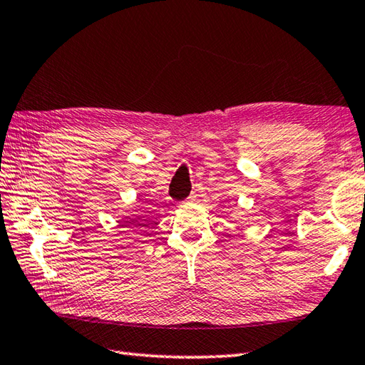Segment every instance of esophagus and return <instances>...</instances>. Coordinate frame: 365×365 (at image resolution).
<instances>
[{
  "instance_id": "1",
  "label": "esophagus",
  "mask_w": 365,
  "mask_h": 365,
  "mask_svg": "<svg viewBox=\"0 0 365 365\" xmlns=\"http://www.w3.org/2000/svg\"><path fill=\"white\" fill-rule=\"evenodd\" d=\"M187 200L190 201V203H193V201H195V200H197V192H195V190H193V192L190 193V197H189Z\"/></svg>"
}]
</instances>
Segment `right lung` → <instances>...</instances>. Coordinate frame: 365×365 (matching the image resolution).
<instances>
[{
    "label": "right lung",
    "mask_w": 365,
    "mask_h": 365,
    "mask_svg": "<svg viewBox=\"0 0 365 365\" xmlns=\"http://www.w3.org/2000/svg\"><path fill=\"white\" fill-rule=\"evenodd\" d=\"M129 225H131V222H129Z\"/></svg>",
    "instance_id": "right-lung-1"
}]
</instances>
